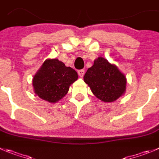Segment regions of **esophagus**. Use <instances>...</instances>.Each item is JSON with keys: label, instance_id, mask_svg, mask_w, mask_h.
Wrapping results in <instances>:
<instances>
[{"label": "esophagus", "instance_id": "esophagus-1", "mask_svg": "<svg viewBox=\"0 0 159 159\" xmlns=\"http://www.w3.org/2000/svg\"><path fill=\"white\" fill-rule=\"evenodd\" d=\"M78 74L81 78H82L84 75V70H78Z\"/></svg>", "mask_w": 159, "mask_h": 159}]
</instances>
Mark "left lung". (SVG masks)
Instances as JSON below:
<instances>
[{
    "instance_id": "1",
    "label": "left lung",
    "mask_w": 159,
    "mask_h": 159,
    "mask_svg": "<svg viewBox=\"0 0 159 159\" xmlns=\"http://www.w3.org/2000/svg\"><path fill=\"white\" fill-rule=\"evenodd\" d=\"M93 94L103 102H113L125 91L126 78L115 65L99 57L84 76Z\"/></svg>"
}]
</instances>
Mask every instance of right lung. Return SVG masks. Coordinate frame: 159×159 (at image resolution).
Returning a JSON list of instances; mask_svg holds the SVG:
<instances>
[{
  "mask_svg": "<svg viewBox=\"0 0 159 159\" xmlns=\"http://www.w3.org/2000/svg\"><path fill=\"white\" fill-rule=\"evenodd\" d=\"M78 79L73 68L59 59H47L33 79L36 95L49 103H56L67 93L69 87Z\"/></svg>",
  "mask_w": 159,
  "mask_h": 159,
  "instance_id": "obj_1",
  "label": "right lung"
}]
</instances>
